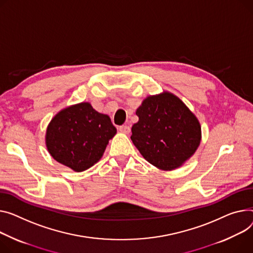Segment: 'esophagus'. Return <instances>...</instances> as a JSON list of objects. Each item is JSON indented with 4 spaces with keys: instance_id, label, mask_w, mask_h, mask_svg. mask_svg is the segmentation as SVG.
<instances>
[{
    "instance_id": "1",
    "label": "esophagus",
    "mask_w": 253,
    "mask_h": 253,
    "mask_svg": "<svg viewBox=\"0 0 253 253\" xmlns=\"http://www.w3.org/2000/svg\"><path fill=\"white\" fill-rule=\"evenodd\" d=\"M119 130H120L122 133H125V134H129V133H130V131H131L130 127H129V126H127V125L120 126V127H119Z\"/></svg>"
}]
</instances>
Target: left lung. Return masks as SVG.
I'll use <instances>...</instances> for the list:
<instances>
[{"instance_id":"left-lung-1","label":"left lung","mask_w":253,"mask_h":253,"mask_svg":"<svg viewBox=\"0 0 253 253\" xmlns=\"http://www.w3.org/2000/svg\"><path fill=\"white\" fill-rule=\"evenodd\" d=\"M131 140L141 156L163 171L182 167L198 148L201 126L196 116L172 92L148 95L136 110Z\"/></svg>"}]
</instances>
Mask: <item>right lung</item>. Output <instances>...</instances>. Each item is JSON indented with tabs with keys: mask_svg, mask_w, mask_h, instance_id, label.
Instances as JSON below:
<instances>
[{
	"mask_svg": "<svg viewBox=\"0 0 253 253\" xmlns=\"http://www.w3.org/2000/svg\"><path fill=\"white\" fill-rule=\"evenodd\" d=\"M116 133L108 115L82 102L58 112L46 127L44 139L54 160L74 172H83L102 159Z\"/></svg>",
	"mask_w": 253,
	"mask_h": 253,
	"instance_id": "1",
	"label": "right lung"
}]
</instances>
